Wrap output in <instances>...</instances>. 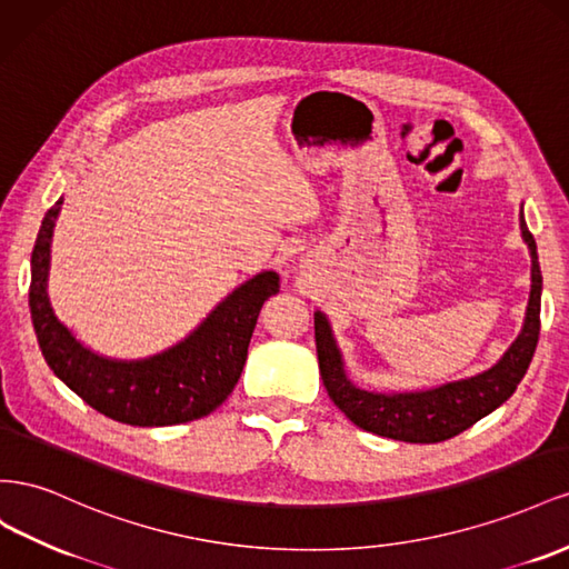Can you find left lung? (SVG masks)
<instances>
[{
    "mask_svg": "<svg viewBox=\"0 0 569 569\" xmlns=\"http://www.w3.org/2000/svg\"><path fill=\"white\" fill-rule=\"evenodd\" d=\"M519 229L531 252V296L525 329L517 336L502 360L479 377L448 383L425 393H369L348 381L329 321L315 315V340L321 381L340 412L365 431L396 438L405 443H438L462 433L481 417L506 402L519 381L525 379L529 362L539 343L541 331V269L537 242L529 233L525 217L519 214Z\"/></svg>",
    "mask_w": 569,
    "mask_h": 569,
    "instance_id": "obj_1",
    "label": "left lung"
}]
</instances>
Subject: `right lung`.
I'll list each match as a JSON object with an SVG mask.
<instances>
[{
    "instance_id": "add662e5",
    "label": "right lung",
    "mask_w": 569,
    "mask_h": 569,
    "mask_svg": "<svg viewBox=\"0 0 569 569\" xmlns=\"http://www.w3.org/2000/svg\"><path fill=\"white\" fill-rule=\"evenodd\" d=\"M61 200L47 209L30 257V317L47 365L90 408L131 427H169L207 417L231 396L248 360L259 310L279 293V273L242 283L176 348L140 362H113L83 348L47 298L50 242Z\"/></svg>"
}]
</instances>
